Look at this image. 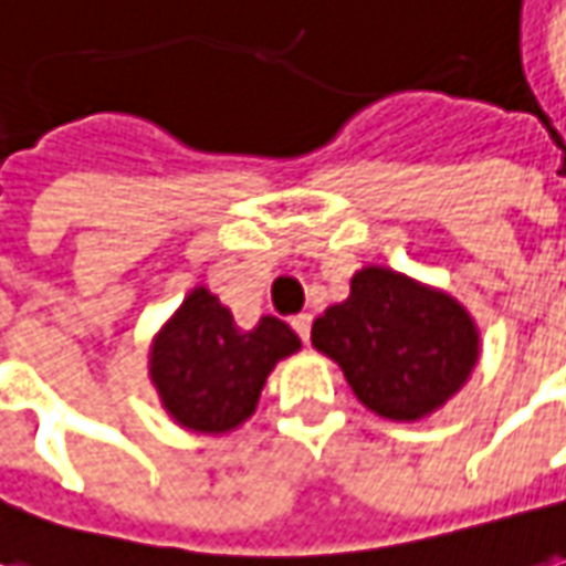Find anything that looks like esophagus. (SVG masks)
<instances>
[{
  "mask_svg": "<svg viewBox=\"0 0 566 566\" xmlns=\"http://www.w3.org/2000/svg\"><path fill=\"white\" fill-rule=\"evenodd\" d=\"M310 325H313V315L300 313L291 318V328L300 334V340H303V344H310Z\"/></svg>",
  "mask_w": 566,
  "mask_h": 566,
  "instance_id": "esophagus-1",
  "label": "esophagus"
}]
</instances>
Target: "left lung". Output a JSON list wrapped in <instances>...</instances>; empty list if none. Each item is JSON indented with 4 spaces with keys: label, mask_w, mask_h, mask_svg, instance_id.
I'll return each mask as SVG.
<instances>
[{
    "label": "left lung",
    "mask_w": 566,
    "mask_h": 566,
    "mask_svg": "<svg viewBox=\"0 0 566 566\" xmlns=\"http://www.w3.org/2000/svg\"><path fill=\"white\" fill-rule=\"evenodd\" d=\"M313 347L340 365L368 412L421 421L468 384L480 359V328L440 287L363 266L349 279V297L313 322Z\"/></svg>",
    "instance_id": "obj_1"
}]
</instances>
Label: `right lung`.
<instances>
[{"mask_svg": "<svg viewBox=\"0 0 566 566\" xmlns=\"http://www.w3.org/2000/svg\"><path fill=\"white\" fill-rule=\"evenodd\" d=\"M297 349L300 337L282 318L263 315L244 332L201 284L154 334L148 378L179 428L222 437L256 412L269 371Z\"/></svg>", "mask_w": 566, "mask_h": 566, "instance_id": "add662e5", "label": "right lung"}]
</instances>
